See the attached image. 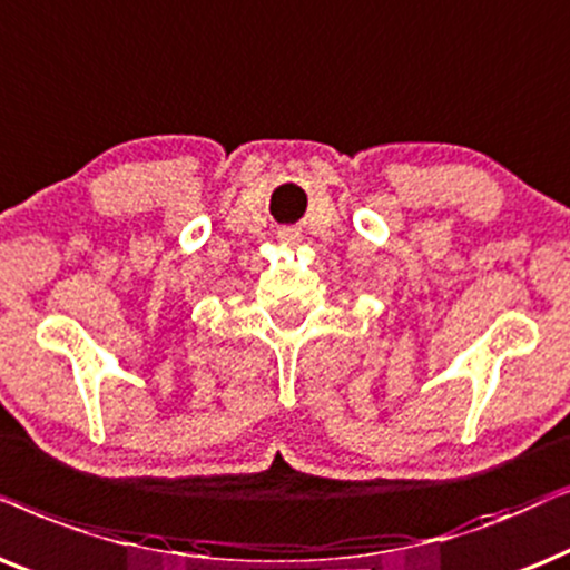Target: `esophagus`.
<instances>
[{
	"instance_id": "obj_1",
	"label": "esophagus",
	"mask_w": 570,
	"mask_h": 570,
	"mask_svg": "<svg viewBox=\"0 0 570 570\" xmlns=\"http://www.w3.org/2000/svg\"><path fill=\"white\" fill-rule=\"evenodd\" d=\"M277 238H279V243H285V246H287V243L298 240L301 233L293 230V227H287V230H279V233H277Z\"/></svg>"
}]
</instances>
